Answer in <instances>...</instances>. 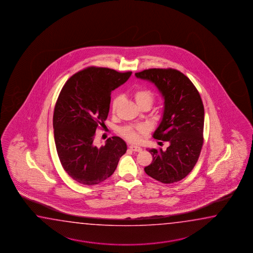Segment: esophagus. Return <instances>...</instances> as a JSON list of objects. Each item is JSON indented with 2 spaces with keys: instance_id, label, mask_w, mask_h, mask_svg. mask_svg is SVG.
Masks as SVG:
<instances>
[{
  "instance_id": "34e87169",
  "label": "esophagus",
  "mask_w": 253,
  "mask_h": 253,
  "mask_svg": "<svg viewBox=\"0 0 253 253\" xmlns=\"http://www.w3.org/2000/svg\"><path fill=\"white\" fill-rule=\"evenodd\" d=\"M129 149L133 152H141L142 151V148L139 147V146H136V145H130Z\"/></svg>"
}]
</instances>
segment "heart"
<instances>
[{
    "mask_svg": "<svg viewBox=\"0 0 253 253\" xmlns=\"http://www.w3.org/2000/svg\"><path fill=\"white\" fill-rule=\"evenodd\" d=\"M134 100L136 102V104L139 107L144 106V105H148L149 107H151L153 102H154V95L153 91H151L150 89H145V88H139L136 89L133 93ZM119 97H115L114 99L111 101V110L112 112L115 113L119 107ZM147 127L144 125H139V126H131V125H126L124 126H121L119 129V133L121 134L123 137L128 140L132 143H137L141 135L147 133Z\"/></svg>",
    "mask_w": 253,
    "mask_h": 253,
    "instance_id": "heart-1",
    "label": "heart"
}]
</instances>
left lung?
<instances>
[{
	"label": "left lung",
	"mask_w": 253,
	"mask_h": 253,
	"mask_svg": "<svg viewBox=\"0 0 253 253\" xmlns=\"http://www.w3.org/2000/svg\"><path fill=\"white\" fill-rule=\"evenodd\" d=\"M135 76L152 82L163 95L164 117L153 136L169 143L166 151L149 149L153 162L144 171L162 183L178 182L193 169L203 146L202 99L192 82L178 70L152 68Z\"/></svg>",
	"instance_id": "left-lung-1"
}]
</instances>
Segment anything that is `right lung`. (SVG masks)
<instances>
[{
    "label": "right lung",
    "instance_id": "add662e5",
    "mask_svg": "<svg viewBox=\"0 0 253 253\" xmlns=\"http://www.w3.org/2000/svg\"><path fill=\"white\" fill-rule=\"evenodd\" d=\"M131 75L89 66L71 76L61 89L53 117L55 146L63 168L75 181L87 186L104 181L126 154V144L119 136L100 148L93 141L108 118L111 91Z\"/></svg>",
    "mask_w": 253,
    "mask_h": 253
}]
</instances>
